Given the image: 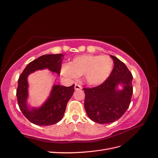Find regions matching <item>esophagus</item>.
I'll return each mask as SVG.
<instances>
[{"label":"esophagus","instance_id":"esophagus-1","mask_svg":"<svg viewBox=\"0 0 158 158\" xmlns=\"http://www.w3.org/2000/svg\"><path fill=\"white\" fill-rule=\"evenodd\" d=\"M82 89V87H81V85H77V84H76V85H75V90H80V89Z\"/></svg>","mask_w":158,"mask_h":158}]
</instances>
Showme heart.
Segmentation results:
<instances>
[{
  "label": "heart",
  "instance_id": "obj_1",
  "mask_svg": "<svg viewBox=\"0 0 158 158\" xmlns=\"http://www.w3.org/2000/svg\"><path fill=\"white\" fill-rule=\"evenodd\" d=\"M113 67V60L108 56L84 54L76 56L69 64L62 65L60 72L62 77L71 81L84 75L88 85H99L108 79Z\"/></svg>",
  "mask_w": 158,
  "mask_h": 158
}]
</instances>
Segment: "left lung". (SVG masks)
I'll use <instances>...</instances> for the list:
<instances>
[{"mask_svg": "<svg viewBox=\"0 0 158 158\" xmlns=\"http://www.w3.org/2000/svg\"><path fill=\"white\" fill-rule=\"evenodd\" d=\"M114 68L108 79L100 85L84 88L87 116L99 124L118 120L129 108L133 94V75L124 62L110 55Z\"/></svg>", "mask_w": 158, "mask_h": 158, "instance_id": "obj_1", "label": "left lung"}]
</instances>
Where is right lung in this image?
Returning a JSON list of instances; mask_svg holds the SVG:
<instances>
[{"label": "right lung", "mask_w": 158, "mask_h": 158, "mask_svg": "<svg viewBox=\"0 0 158 158\" xmlns=\"http://www.w3.org/2000/svg\"><path fill=\"white\" fill-rule=\"evenodd\" d=\"M64 54H45L29 62L18 80L17 98L19 108L23 115L36 125L49 126L62 120L69 100L74 93V85L61 86L53 83L48 96L39 106H30L29 100V75L37 71L48 69L52 73L60 74Z\"/></svg>", "instance_id": "right-lung-1"}]
</instances>
